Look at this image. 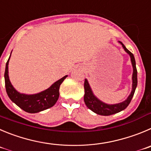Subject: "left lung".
Instances as JSON below:
<instances>
[{
  "label": "left lung",
  "instance_id": "8db88e82",
  "mask_svg": "<svg viewBox=\"0 0 151 151\" xmlns=\"http://www.w3.org/2000/svg\"><path fill=\"white\" fill-rule=\"evenodd\" d=\"M118 42L121 44L124 49L125 51L130 56L131 63L133 65V77H132V80H133V85H132V91L128 98L125 100L122 103H118L115 104H107L104 103L103 101H100L96 96H95L92 92L91 87L88 84V80L85 79L84 82V89H85V95H84V102L86 105L89 109H91L92 112H95L98 115H110L113 114L118 113L121 111L124 110L128 106V105L130 103L131 100L134 95L135 91H136V86H137V69L136 66V60H135L134 56L129 50L126 48L124 44L122 42L118 41Z\"/></svg>",
  "mask_w": 151,
  "mask_h": 151
}]
</instances>
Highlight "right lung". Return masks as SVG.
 I'll use <instances>...</instances> for the list:
<instances>
[{
	"mask_svg": "<svg viewBox=\"0 0 151 151\" xmlns=\"http://www.w3.org/2000/svg\"><path fill=\"white\" fill-rule=\"evenodd\" d=\"M9 59L10 56L6 64L4 79H5L6 91L11 101L15 103L21 109L29 113H36L52 107L56 104L60 96L59 90H60V85L68 77V75H65L60 80H57L45 91L34 95L22 94L15 89L9 80V74H8L9 73L8 65H9Z\"/></svg>",
	"mask_w": 151,
	"mask_h": 151,
	"instance_id": "obj_1",
	"label": "right lung"
}]
</instances>
